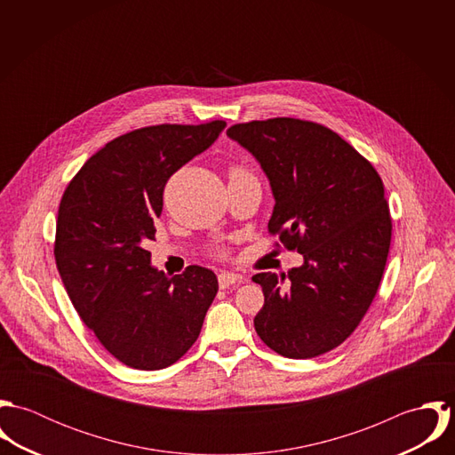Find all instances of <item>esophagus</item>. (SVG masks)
Returning <instances> with one entry per match:
<instances>
[{
	"label": "esophagus",
	"instance_id": "esophagus-1",
	"mask_svg": "<svg viewBox=\"0 0 455 455\" xmlns=\"http://www.w3.org/2000/svg\"><path fill=\"white\" fill-rule=\"evenodd\" d=\"M243 282V276L236 275V273H229V271H222L219 273V287L220 289H228L235 283H242Z\"/></svg>",
	"mask_w": 455,
	"mask_h": 455
}]
</instances>
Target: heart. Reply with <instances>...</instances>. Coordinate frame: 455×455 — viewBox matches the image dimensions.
I'll use <instances>...</instances> for the list:
<instances>
[{
	"mask_svg": "<svg viewBox=\"0 0 455 455\" xmlns=\"http://www.w3.org/2000/svg\"><path fill=\"white\" fill-rule=\"evenodd\" d=\"M242 173H245L242 168H233L231 170V175H242Z\"/></svg>",
	"mask_w": 455,
	"mask_h": 455,
	"instance_id": "obj_1",
	"label": "heart"
}]
</instances>
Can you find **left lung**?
Instances as JSON below:
<instances>
[{"instance_id":"8db88e82","label":"left lung","mask_w":455,"mask_h":455,"mask_svg":"<svg viewBox=\"0 0 455 455\" xmlns=\"http://www.w3.org/2000/svg\"><path fill=\"white\" fill-rule=\"evenodd\" d=\"M228 136L269 180V233L303 256L287 275L252 276L264 292L254 327L283 357H317L354 332L379 291L392 231L382 179L350 143L315 123L252 121Z\"/></svg>"}]
</instances>
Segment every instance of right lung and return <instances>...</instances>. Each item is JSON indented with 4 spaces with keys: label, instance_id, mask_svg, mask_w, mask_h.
Here are the masks:
<instances>
[{
    "label": "right lung",
    "instance_id": "1",
    "mask_svg": "<svg viewBox=\"0 0 455 455\" xmlns=\"http://www.w3.org/2000/svg\"><path fill=\"white\" fill-rule=\"evenodd\" d=\"M226 128L161 124L131 131L85 161L66 188L56 264L66 292L101 345L134 370H163L195 343L219 282L188 266L168 278L145 249L156 236L168 179Z\"/></svg>",
    "mask_w": 455,
    "mask_h": 455
}]
</instances>
